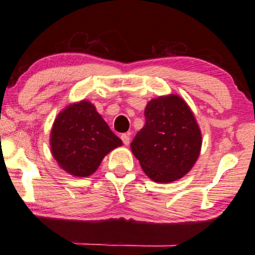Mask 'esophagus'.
<instances>
[{"label": "esophagus", "instance_id": "esophagus-1", "mask_svg": "<svg viewBox=\"0 0 255 255\" xmlns=\"http://www.w3.org/2000/svg\"><path fill=\"white\" fill-rule=\"evenodd\" d=\"M122 140L125 145H129L130 143V136H129V133H123L122 135Z\"/></svg>", "mask_w": 255, "mask_h": 255}]
</instances>
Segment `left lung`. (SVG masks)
Wrapping results in <instances>:
<instances>
[{"label":"left lung","mask_w":255,"mask_h":255,"mask_svg":"<svg viewBox=\"0 0 255 255\" xmlns=\"http://www.w3.org/2000/svg\"><path fill=\"white\" fill-rule=\"evenodd\" d=\"M145 126L130 144L145 174L155 182H173L192 169L201 149V131L191 109L175 94L150 100Z\"/></svg>","instance_id":"obj_1"}]
</instances>
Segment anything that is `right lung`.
Instances as JSON below:
<instances>
[{
	"label": "right lung",
	"instance_id": "right-lung-1",
	"mask_svg": "<svg viewBox=\"0 0 255 255\" xmlns=\"http://www.w3.org/2000/svg\"><path fill=\"white\" fill-rule=\"evenodd\" d=\"M123 145L91 102L66 107L56 117L50 132V149L64 171L85 178L93 174L103 157Z\"/></svg>",
	"mask_w": 255,
	"mask_h": 255
}]
</instances>
